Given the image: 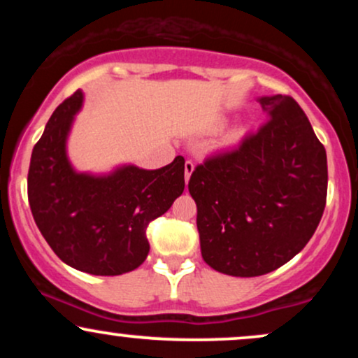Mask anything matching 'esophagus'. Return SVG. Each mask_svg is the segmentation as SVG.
<instances>
[{"instance_id": "34e87169", "label": "esophagus", "mask_w": 358, "mask_h": 358, "mask_svg": "<svg viewBox=\"0 0 358 358\" xmlns=\"http://www.w3.org/2000/svg\"><path fill=\"white\" fill-rule=\"evenodd\" d=\"M193 168H195V163L192 162V159H187V162H185V180H190V176H192V173H193Z\"/></svg>"}]
</instances>
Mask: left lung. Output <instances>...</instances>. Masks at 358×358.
I'll return each instance as SVG.
<instances>
[{
    "label": "left lung",
    "mask_w": 358,
    "mask_h": 358,
    "mask_svg": "<svg viewBox=\"0 0 358 358\" xmlns=\"http://www.w3.org/2000/svg\"><path fill=\"white\" fill-rule=\"evenodd\" d=\"M259 102L268 121L205 158L188 182L203 261L229 276L286 264L313 237L327 203V151L305 110L291 96Z\"/></svg>",
    "instance_id": "left-lung-1"
}]
</instances>
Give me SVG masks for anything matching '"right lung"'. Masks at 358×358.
<instances>
[{
  "label": "right lung",
  "mask_w": 358,
  "mask_h": 358,
  "mask_svg": "<svg viewBox=\"0 0 358 358\" xmlns=\"http://www.w3.org/2000/svg\"><path fill=\"white\" fill-rule=\"evenodd\" d=\"M80 104L82 90H76L53 110L34 146L28 202L36 227L65 264L117 276L145 262L146 229L183 193L185 159L176 156L159 170L124 166L101 178L76 173L65 139Z\"/></svg>",
  "instance_id": "1"
}]
</instances>
